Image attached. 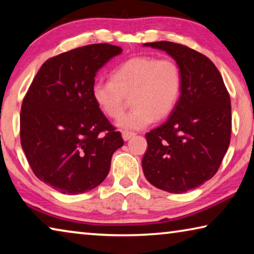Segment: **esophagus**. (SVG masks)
I'll return each mask as SVG.
<instances>
[{
  "mask_svg": "<svg viewBox=\"0 0 254 254\" xmlns=\"http://www.w3.org/2000/svg\"><path fill=\"white\" fill-rule=\"evenodd\" d=\"M122 136H123V139H124V140H128V139H130L131 137H134L135 132L124 130V131H122Z\"/></svg>",
  "mask_w": 254,
  "mask_h": 254,
  "instance_id": "obj_1",
  "label": "esophagus"
}]
</instances>
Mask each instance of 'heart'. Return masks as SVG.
<instances>
[{
  "instance_id": "1",
  "label": "heart",
  "mask_w": 254,
  "mask_h": 254,
  "mask_svg": "<svg viewBox=\"0 0 254 254\" xmlns=\"http://www.w3.org/2000/svg\"><path fill=\"white\" fill-rule=\"evenodd\" d=\"M112 80H96L92 96L97 108L111 119L123 115L127 97L132 110L124 115L117 127L127 131L149 127L155 118L162 119L176 107L182 89V73L171 59L135 57L112 71Z\"/></svg>"
}]
</instances>
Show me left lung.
<instances>
[{
  "label": "left lung",
  "mask_w": 254,
  "mask_h": 254,
  "mask_svg": "<svg viewBox=\"0 0 254 254\" xmlns=\"http://www.w3.org/2000/svg\"><path fill=\"white\" fill-rule=\"evenodd\" d=\"M165 51L182 73L178 102L167 122L147 132L143 173L152 185L185 193L212 178L231 142V99L212 61L171 42L145 43Z\"/></svg>",
  "instance_id": "8db88e82"
}]
</instances>
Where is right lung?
<instances>
[{
    "mask_svg": "<svg viewBox=\"0 0 254 254\" xmlns=\"http://www.w3.org/2000/svg\"><path fill=\"white\" fill-rule=\"evenodd\" d=\"M122 52L104 43L51 58L23 99L22 150L36 177L58 192L95 189L108 176L114 152L124 145L92 96L97 71Z\"/></svg>",
    "mask_w": 254,
    "mask_h": 254,
    "instance_id": "add662e5",
    "label": "right lung"
}]
</instances>
